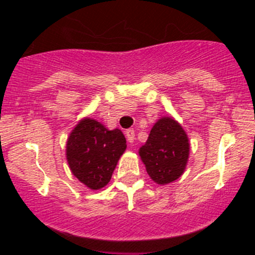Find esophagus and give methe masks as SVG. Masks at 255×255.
<instances>
[{
	"label": "esophagus",
	"mask_w": 255,
	"mask_h": 255,
	"mask_svg": "<svg viewBox=\"0 0 255 255\" xmlns=\"http://www.w3.org/2000/svg\"><path fill=\"white\" fill-rule=\"evenodd\" d=\"M126 138H127L128 143L134 142V139H135L134 129H127V130H126Z\"/></svg>",
	"instance_id": "34e87169"
}]
</instances>
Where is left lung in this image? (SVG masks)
Masks as SVG:
<instances>
[{
    "label": "left lung",
    "mask_w": 255,
    "mask_h": 255,
    "mask_svg": "<svg viewBox=\"0 0 255 255\" xmlns=\"http://www.w3.org/2000/svg\"><path fill=\"white\" fill-rule=\"evenodd\" d=\"M189 149V139L181 126L173 118L163 117L153 126L139 155L149 176L156 184L164 185L184 173Z\"/></svg>",
    "instance_id": "obj_1"
}]
</instances>
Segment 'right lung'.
<instances>
[{
	"label": "right lung",
	"instance_id": "add662e5",
	"mask_svg": "<svg viewBox=\"0 0 255 255\" xmlns=\"http://www.w3.org/2000/svg\"><path fill=\"white\" fill-rule=\"evenodd\" d=\"M126 146V138L120 129L109 130L97 121L85 118L70 133L66 159L71 173L82 184L99 190L111 180Z\"/></svg>",
	"mask_w": 255,
	"mask_h": 255
}]
</instances>
